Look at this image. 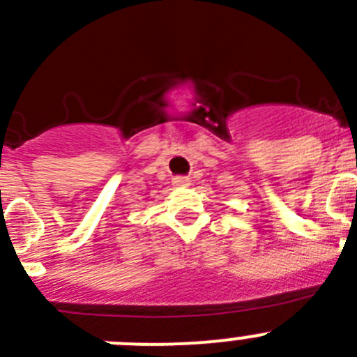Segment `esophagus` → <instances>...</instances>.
Here are the masks:
<instances>
[{
	"instance_id": "1",
	"label": "esophagus",
	"mask_w": 357,
	"mask_h": 357,
	"mask_svg": "<svg viewBox=\"0 0 357 357\" xmlns=\"http://www.w3.org/2000/svg\"><path fill=\"white\" fill-rule=\"evenodd\" d=\"M173 185H176V188H185V185H189V178L188 176H173Z\"/></svg>"
}]
</instances>
